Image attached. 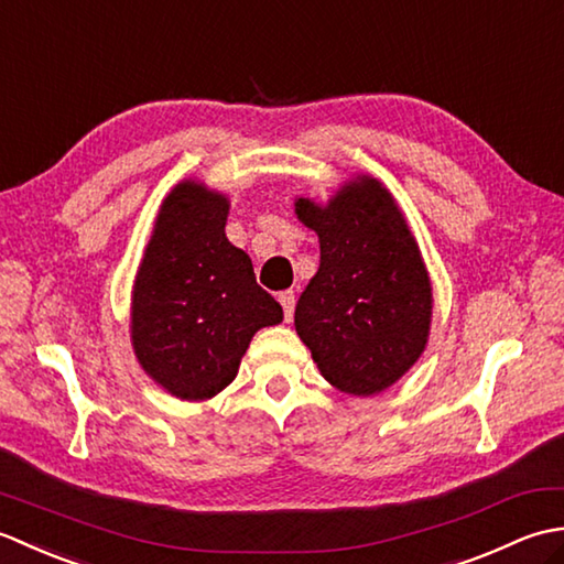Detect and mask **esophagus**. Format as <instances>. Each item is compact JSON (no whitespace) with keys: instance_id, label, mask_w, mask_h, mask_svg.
Instances as JSON below:
<instances>
[{"instance_id":"34e87169","label":"esophagus","mask_w":564,"mask_h":564,"mask_svg":"<svg viewBox=\"0 0 564 564\" xmlns=\"http://www.w3.org/2000/svg\"><path fill=\"white\" fill-rule=\"evenodd\" d=\"M279 303H281V307H283L285 322H291V319H293V310H295V293H293V291H283V293L279 295Z\"/></svg>"}]
</instances>
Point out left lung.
<instances>
[{
  "instance_id": "8db88e82",
  "label": "left lung",
  "mask_w": 564,
  "mask_h": 564,
  "mask_svg": "<svg viewBox=\"0 0 564 564\" xmlns=\"http://www.w3.org/2000/svg\"><path fill=\"white\" fill-rule=\"evenodd\" d=\"M319 237V269L295 305V332L319 373L358 398L398 382L422 356L431 281L390 191L373 176L344 184L327 206L295 200Z\"/></svg>"
}]
</instances>
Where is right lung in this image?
<instances>
[{"mask_svg":"<svg viewBox=\"0 0 564 564\" xmlns=\"http://www.w3.org/2000/svg\"><path fill=\"white\" fill-rule=\"evenodd\" d=\"M227 200L198 182L164 198L135 275L130 337L142 370L174 398L230 386L251 337L283 319L242 249L225 237Z\"/></svg>","mask_w":564,"mask_h":564,"instance_id":"add662e5","label":"right lung"}]
</instances>
